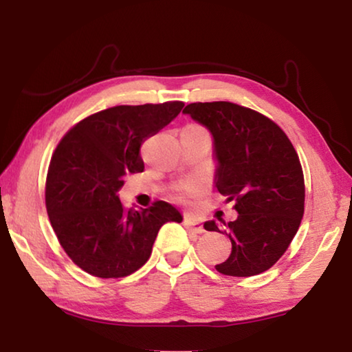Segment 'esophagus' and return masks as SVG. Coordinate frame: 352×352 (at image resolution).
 I'll return each instance as SVG.
<instances>
[{
    "label": "esophagus",
    "instance_id": "1",
    "mask_svg": "<svg viewBox=\"0 0 352 352\" xmlns=\"http://www.w3.org/2000/svg\"><path fill=\"white\" fill-rule=\"evenodd\" d=\"M184 226H186V230L190 231V233H197V234L205 233L204 225H201L199 220H194V219H190V217H186V219H184Z\"/></svg>",
    "mask_w": 352,
    "mask_h": 352
}]
</instances>
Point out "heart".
Here are the masks:
<instances>
[{"label":"heart","mask_w":352,"mask_h":352,"mask_svg":"<svg viewBox=\"0 0 352 352\" xmlns=\"http://www.w3.org/2000/svg\"><path fill=\"white\" fill-rule=\"evenodd\" d=\"M186 129H189V130H197V132H205L204 129H200V127H194V126H190V127H186ZM199 189V186L195 183H189V184H186V186H183L182 189H180V197H182V194L183 192H194V190H197Z\"/></svg>","instance_id":"b5f03b06"}]
</instances>
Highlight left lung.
Wrapping results in <instances>:
<instances>
[{
	"mask_svg": "<svg viewBox=\"0 0 352 352\" xmlns=\"http://www.w3.org/2000/svg\"><path fill=\"white\" fill-rule=\"evenodd\" d=\"M183 113L211 133L214 188L236 204L233 222L204 225L231 241V253L217 272L254 276L269 270L289 248L305 214V177L294 146L272 119L233 102H194Z\"/></svg>",
	"mask_w": 352,
	"mask_h": 352,
	"instance_id": "left-lung-1",
	"label": "left lung"
}]
</instances>
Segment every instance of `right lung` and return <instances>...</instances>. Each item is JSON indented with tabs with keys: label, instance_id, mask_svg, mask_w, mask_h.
<instances>
[{
	"label": "right lung",
	"instance_id": "right-lung-1",
	"mask_svg": "<svg viewBox=\"0 0 352 352\" xmlns=\"http://www.w3.org/2000/svg\"><path fill=\"white\" fill-rule=\"evenodd\" d=\"M183 102L118 105L88 116L58 142L46 178V211L65 252L83 272L122 278L151 258L166 222L183 216L168 201L124 210L119 189L144 170L140 148L178 116Z\"/></svg>",
	"mask_w": 352,
	"mask_h": 352
}]
</instances>
